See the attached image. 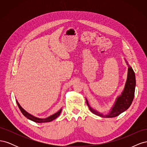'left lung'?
I'll return each mask as SVG.
<instances>
[{
  "mask_svg": "<svg viewBox=\"0 0 147 147\" xmlns=\"http://www.w3.org/2000/svg\"><path fill=\"white\" fill-rule=\"evenodd\" d=\"M128 65V72H127V80L124 86V90L120 95L117 97L115 101L113 107L111 109L110 112L108 114H102L97 111L91 108L88 104L87 99L86 104L89 107V109L91 112L94 114L103 118H113L118 116L119 115L126 111L131 106L132 100L134 99V92H135V87H136V76L135 73L133 70L132 68L129 65L127 61L125 60Z\"/></svg>",
  "mask_w": 147,
  "mask_h": 147,
  "instance_id": "left-lung-1",
  "label": "left lung"
}]
</instances>
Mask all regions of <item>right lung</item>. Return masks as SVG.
Wrapping results in <instances>:
<instances>
[{"label":"right lung","mask_w":147,"mask_h":147,"mask_svg":"<svg viewBox=\"0 0 147 147\" xmlns=\"http://www.w3.org/2000/svg\"><path fill=\"white\" fill-rule=\"evenodd\" d=\"M16 103H17V105L18 106L19 109H20L21 113L23 114L24 116H25L26 118H28L30 120H32V121H34V122H36V123H46V122H50V121H53V119H56L57 117L59 116V115H60L61 112V110H62V109H60L58 112H56V113L52 115L51 116L47 118H37L35 117H34L33 115L29 114V113H28L27 112H26V110H24L23 108L21 107V106L20 105V104L18 103V102L16 100Z\"/></svg>","instance_id":"obj_1"}]
</instances>
